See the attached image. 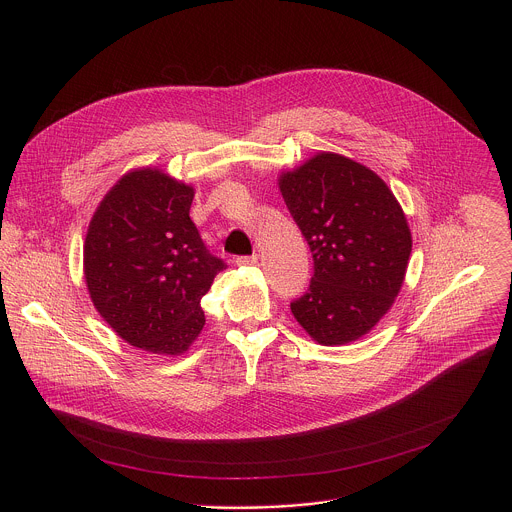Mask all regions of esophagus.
Returning <instances> with one entry per match:
<instances>
[{
  "mask_svg": "<svg viewBox=\"0 0 512 512\" xmlns=\"http://www.w3.org/2000/svg\"><path fill=\"white\" fill-rule=\"evenodd\" d=\"M258 262V256L256 254H252V256H238L236 258V264L238 266H252V264H256Z\"/></svg>",
  "mask_w": 512,
  "mask_h": 512,
  "instance_id": "34e87169",
  "label": "esophagus"
}]
</instances>
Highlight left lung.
Returning a JSON list of instances; mask_svg holds the SVG:
<instances>
[{"mask_svg":"<svg viewBox=\"0 0 512 512\" xmlns=\"http://www.w3.org/2000/svg\"><path fill=\"white\" fill-rule=\"evenodd\" d=\"M278 183L313 254V278L293 301V317L325 347L361 339L404 284L412 232L400 203L374 171L331 151Z\"/></svg>","mask_w":512,"mask_h":512,"instance_id":"left-lung-1","label":"left lung"}]
</instances>
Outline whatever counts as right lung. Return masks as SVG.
Returning <instances> with one entry per match:
<instances>
[{
    "instance_id": "obj_1",
    "label": "right lung",
    "mask_w": 512,
    "mask_h": 512,
    "mask_svg": "<svg viewBox=\"0 0 512 512\" xmlns=\"http://www.w3.org/2000/svg\"><path fill=\"white\" fill-rule=\"evenodd\" d=\"M195 189L157 167L126 173L84 240V278L102 319L130 345L181 355L205 325L201 297L226 266L189 217Z\"/></svg>"
}]
</instances>
